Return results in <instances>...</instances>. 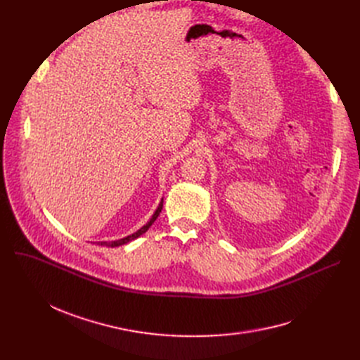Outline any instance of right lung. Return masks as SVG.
I'll return each instance as SVG.
<instances>
[{
  "mask_svg": "<svg viewBox=\"0 0 360 360\" xmlns=\"http://www.w3.org/2000/svg\"><path fill=\"white\" fill-rule=\"evenodd\" d=\"M162 207H163V200L160 201V204H159V207H158V210L155 212V214L151 216V219L143 226V228L140 229V231H137L136 233H132V235H129V236H127V238H122V239H118V240H112V242H99V245H103V247H120V245H124V243H128V242H131V240H134L136 238H139L140 235H143L144 232H147V229L150 228L151 224L155 223V220L158 219V216L160 214V212H162Z\"/></svg>",
  "mask_w": 360,
  "mask_h": 360,
  "instance_id": "right-lung-1",
  "label": "right lung"
}]
</instances>
